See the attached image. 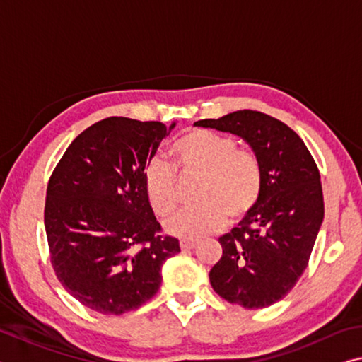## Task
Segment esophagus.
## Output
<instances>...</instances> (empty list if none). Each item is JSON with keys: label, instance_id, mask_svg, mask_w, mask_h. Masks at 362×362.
Segmentation results:
<instances>
[{"label": "esophagus", "instance_id": "esophagus-1", "mask_svg": "<svg viewBox=\"0 0 362 362\" xmlns=\"http://www.w3.org/2000/svg\"><path fill=\"white\" fill-rule=\"evenodd\" d=\"M197 246H198V242H194V240H182L180 242V248L183 251L193 250V248H197Z\"/></svg>", "mask_w": 362, "mask_h": 362}]
</instances>
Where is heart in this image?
Masks as SVG:
<instances>
[{
    "instance_id": "obj_1",
    "label": "heart",
    "mask_w": 362,
    "mask_h": 362,
    "mask_svg": "<svg viewBox=\"0 0 362 362\" xmlns=\"http://www.w3.org/2000/svg\"><path fill=\"white\" fill-rule=\"evenodd\" d=\"M182 180L202 177L194 198L199 204L183 209L165 223L182 238H197L219 230L255 208L262 192V168L253 151L238 148L228 135L197 129L185 132L170 146ZM145 188L154 214L170 217L180 204L182 183L174 168L154 158L145 170Z\"/></svg>"
}]
</instances>
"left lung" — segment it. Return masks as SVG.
Instances as JSON below:
<instances>
[{"instance_id": "1", "label": "left lung", "mask_w": 362, "mask_h": 362, "mask_svg": "<svg viewBox=\"0 0 362 362\" xmlns=\"http://www.w3.org/2000/svg\"><path fill=\"white\" fill-rule=\"evenodd\" d=\"M198 127L230 132L259 158L262 192L238 227L222 235V257L209 272L223 300L246 309L282 300L308 267L324 221L320 174L296 132L259 111L203 119Z\"/></svg>"}]
</instances>
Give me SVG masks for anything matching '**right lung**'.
Returning a JSON list of instances; mask_svg holds the SVG:
<instances>
[{
  "instance_id": "obj_1",
  "label": "right lung",
  "mask_w": 362,
  "mask_h": 362,
  "mask_svg": "<svg viewBox=\"0 0 362 362\" xmlns=\"http://www.w3.org/2000/svg\"><path fill=\"white\" fill-rule=\"evenodd\" d=\"M175 127L107 117L83 130L49 177L45 203L51 264L62 286L100 314H124L158 293L160 267L180 253L163 237L145 170Z\"/></svg>"
}]
</instances>
